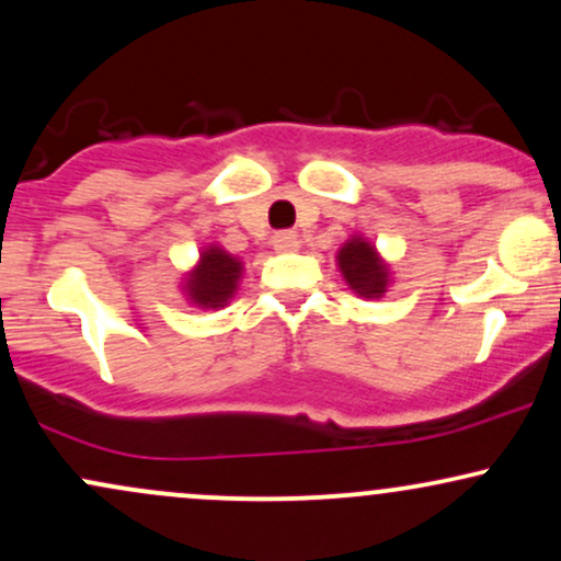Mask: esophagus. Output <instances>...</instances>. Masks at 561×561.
<instances>
[{"label":"esophagus","instance_id":"34e87169","mask_svg":"<svg viewBox=\"0 0 561 561\" xmlns=\"http://www.w3.org/2000/svg\"><path fill=\"white\" fill-rule=\"evenodd\" d=\"M272 244H274L276 253H298L300 237L295 234V231H276Z\"/></svg>","mask_w":561,"mask_h":561}]
</instances>
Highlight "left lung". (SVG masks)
I'll use <instances>...</instances> for the list:
<instances>
[{
  "instance_id": "obj_1",
  "label": "left lung",
  "mask_w": 561,
  "mask_h": 561,
  "mask_svg": "<svg viewBox=\"0 0 561 561\" xmlns=\"http://www.w3.org/2000/svg\"><path fill=\"white\" fill-rule=\"evenodd\" d=\"M337 268L358 298H382L392 285L390 263L364 234H353L343 242L337 250Z\"/></svg>"
}]
</instances>
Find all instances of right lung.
<instances>
[{
  "label": "right lung",
  "mask_w": 561,
  "mask_h": 561,
  "mask_svg": "<svg viewBox=\"0 0 561 561\" xmlns=\"http://www.w3.org/2000/svg\"><path fill=\"white\" fill-rule=\"evenodd\" d=\"M244 263L237 255L227 253L221 244H208L199 250L195 266L190 268L179 282V289L190 306L218 311L229 306L242 282Z\"/></svg>",
  "instance_id": "1"
}]
</instances>
